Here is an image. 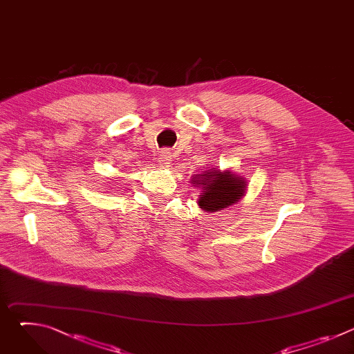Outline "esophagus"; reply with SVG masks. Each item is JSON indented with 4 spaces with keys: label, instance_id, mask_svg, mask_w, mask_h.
Returning a JSON list of instances; mask_svg holds the SVG:
<instances>
[{
    "label": "esophagus",
    "instance_id": "34e87169",
    "mask_svg": "<svg viewBox=\"0 0 354 354\" xmlns=\"http://www.w3.org/2000/svg\"><path fill=\"white\" fill-rule=\"evenodd\" d=\"M171 160H172V157H171L169 151H168V149H162L161 153H160V156H158V162H160V165H161V167H169Z\"/></svg>",
    "mask_w": 354,
    "mask_h": 354
}]
</instances>
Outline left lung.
Returning a JSON list of instances; mask_svg holds the SVG:
<instances>
[{
    "label": "left lung",
    "instance_id": "8db88e82",
    "mask_svg": "<svg viewBox=\"0 0 354 354\" xmlns=\"http://www.w3.org/2000/svg\"><path fill=\"white\" fill-rule=\"evenodd\" d=\"M194 183L203 186L198 206L206 212H217L232 206L245 193L246 182L231 172H205L193 179Z\"/></svg>",
    "mask_w": 354,
    "mask_h": 354
}]
</instances>
